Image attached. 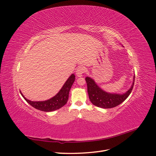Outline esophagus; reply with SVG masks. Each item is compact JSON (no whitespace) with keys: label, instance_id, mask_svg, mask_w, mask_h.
Wrapping results in <instances>:
<instances>
[{"label":"esophagus","instance_id":"esophagus-1","mask_svg":"<svg viewBox=\"0 0 156 156\" xmlns=\"http://www.w3.org/2000/svg\"><path fill=\"white\" fill-rule=\"evenodd\" d=\"M85 71L86 68L83 66H79L76 70V75H77V77L83 76V75L85 72Z\"/></svg>","mask_w":156,"mask_h":156}]
</instances>
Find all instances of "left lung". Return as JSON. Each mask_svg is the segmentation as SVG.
Wrapping results in <instances>:
<instances>
[{
  "label": "left lung",
  "mask_w": 156,
  "mask_h": 156,
  "mask_svg": "<svg viewBox=\"0 0 156 156\" xmlns=\"http://www.w3.org/2000/svg\"><path fill=\"white\" fill-rule=\"evenodd\" d=\"M85 80L87 84L88 97L92 104L98 107L110 108L119 105L129 96L133 88L135 76L131 88L126 93L122 94L106 92L99 87L95 81L90 77H87Z\"/></svg>",
  "instance_id": "obj_1"
}]
</instances>
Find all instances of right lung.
Segmentation results:
<instances>
[{
  "mask_svg": "<svg viewBox=\"0 0 156 156\" xmlns=\"http://www.w3.org/2000/svg\"><path fill=\"white\" fill-rule=\"evenodd\" d=\"M75 76L74 74H72L71 76L68 79V80L62 88L60 89L57 94L49 100L42 101H32L27 100V99L23 95V94L20 91L21 96L25 99L26 101L30 104L33 107L37 110L45 112H51L54 111L58 109V108L62 107L67 103L68 97H69V92L72 87L73 82L75 81Z\"/></svg>",
  "mask_w": 156,
  "mask_h": 156,
  "instance_id": "1",
  "label": "right lung"
}]
</instances>
